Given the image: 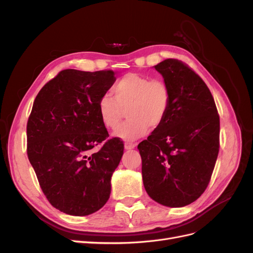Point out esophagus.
Returning a JSON list of instances; mask_svg holds the SVG:
<instances>
[{
  "label": "esophagus",
  "instance_id": "1",
  "mask_svg": "<svg viewBox=\"0 0 253 253\" xmlns=\"http://www.w3.org/2000/svg\"><path fill=\"white\" fill-rule=\"evenodd\" d=\"M135 147H136V144L133 143V142H126V143H125L126 150H132V149H134Z\"/></svg>",
  "mask_w": 253,
  "mask_h": 253
}]
</instances>
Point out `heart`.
<instances>
[{"instance_id":"b5f03b06","label":"heart","mask_w":253,"mask_h":253,"mask_svg":"<svg viewBox=\"0 0 253 253\" xmlns=\"http://www.w3.org/2000/svg\"><path fill=\"white\" fill-rule=\"evenodd\" d=\"M114 96L103 94L98 101V112L103 125L117 128L127 110L129 118L115 135L125 140H134L163 125L171 105V90L160 79L138 74H126L114 84Z\"/></svg>"}]
</instances>
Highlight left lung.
Instances as JSON below:
<instances>
[{"instance_id":"obj_1","label":"left lung","mask_w":253,"mask_h":253,"mask_svg":"<svg viewBox=\"0 0 253 253\" xmlns=\"http://www.w3.org/2000/svg\"><path fill=\"white\" fill-rule=\"evenodd\" d=\"M171 90L165 121L138 144L149 196L177 208L208 187L219 151V115L210 89L188 64L166 59L155 65Z\"/></svg>"}]
</instances>
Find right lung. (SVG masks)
I'll use <instances>...</instances> for the list:
<instances>
[{
	"mask_svg": "<svg viewBox=\"0 0 253 253\" xmlns=\"http://www.w3.org/2000/svg\"><path fill=\"white\" fill-rule=\"evenodd\" d=\"M115 80L112 70L61 71L41 88L29 115V162L50 205L70 215H88L110 198L125 144L108 138L98 101Z\"/></svg>",
	"mask_w": 253,
	"mask_h": 253,
	"instance_id": "1",
	"label": "right lung"
}]
</instances>
